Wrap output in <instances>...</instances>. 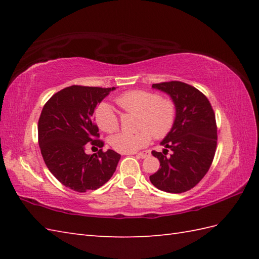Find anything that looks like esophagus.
<instances>
[{
    "label": "esophagus",
    "mask_w": 259,
    "mask_h": 259,
    "mask_svg": "<svg viewBox=\"0 0 259 259\" xmlns=\"http://www.w3.org/2000/svg\"><path fill=\"white\" fill-rule=\"evenodd\" d=\"M149 156H150V151L149 150L144 151V152H139V153H137V155H136V157L141 158V159H145V158L149 157Z\"/></svg>",
    "instance_id": "34e87169"
}]
</instances>
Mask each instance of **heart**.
<instances>
[{
  "instance_id": "heart-1",
  "label": "heart",
  "mask_w": 259,
  "mask_h": 259,
  "mask_svg": "<svg viewBox=\"0 0 259 259\" xmlns=\"http://www.w3.org/2000/svg\"><path fill=\"white\" fill-rule=\"evenodd\" d=\"M117 103L125 112L138 113L134 133L122 131L110 137L109 142L114 150L131 153L146 147L151 140L162 139L172 129L176 120V103L168 97H160L156 92L134 90L117 98ZM96 121L99 128L106 133H113L119 126V118L110 104L102 102L98 106Z\"/></svg>"
}]
</instances>
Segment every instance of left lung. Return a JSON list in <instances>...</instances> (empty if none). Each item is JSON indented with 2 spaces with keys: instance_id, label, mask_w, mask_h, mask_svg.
<instances>
[{
  "instance_id": "1",
  "label": "left lung",
  "mask_w": 259,
  "mask_h": 259,
  "mask_svg": "<svg viewBox=\"0 0 259 259\" xmlns=\"http://www.w3.org/2000/svg\"><path fill=\"white\" fill-rule=\"evenodd\" d=\"M152 88L170 96L177 113L172 129L160 142L164 149L151 152L160 168L149 178L158 189L181 194L194 188L211 166L217 147L216 118L207 97L195 87L170 81ZM169 150L172 153L167 156Z\"/></svg>"
}]
</instances>
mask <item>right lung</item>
<instances>
[{
    "mask_svg": "<svg viewBox=\"0 0 259 259\" xmlns=\"http://www.w3.org/2000/svg\"><path fill=\"white\" fill-rule=\"evenodd\" d=\"M115 88L71 85L45 104L37 123L38 146L47 167L60 183L78 192L96 190L112 177L120 155L102 151L95 122L97 106ZM91 142L101 149L87 155Z\"/></svg>",
    "mask_w": 259,
    "mask_h": 259,
    "instance_id": "add662e5",
    "label": "right lung"
}]
</instances>
